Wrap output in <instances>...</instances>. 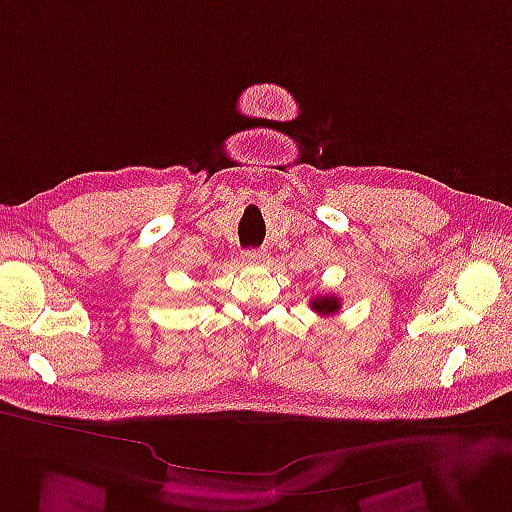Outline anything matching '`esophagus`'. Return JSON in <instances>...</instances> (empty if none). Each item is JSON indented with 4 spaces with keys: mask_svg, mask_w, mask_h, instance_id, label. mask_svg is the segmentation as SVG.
Wrapping results in <instances>:
<instances>
[{
    "mask_svg": "<svg viewBox=\"0 0 512 512\" xmlns=\"http://www.w3.org/2000/svg\"><path fill=\"white\" fill-rule=\"evenodd\" d=\"M266 259L264 251H257V248H251V251H244L242 253V261L244 264H259V261Z\"/></svg>",
    "mask_w": 512,
    "mask_h": 512,
    "instance_id": "obj_1",
    "label": "esophagus"
}]
</instances>
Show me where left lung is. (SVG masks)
Masks as SVG:
<instances>
[{
	"mask_svg": "<svg viewBox=\"0 0 512 512\" xmlns=\"http://www.w3.org/2000/svg\"><path fill=\"white\" fill-rule=\"evenodd\" d=\"M309 307L316 313H320V316H333V313H337L339 307H342V303H339V298L335 294H322V296L311 298Z\"/></svg>",
	"mask_w": 512,
	"mask_h": 512,
	"instance_id": "8db88e82",
	"label": "left lung"
}]
</instances>
